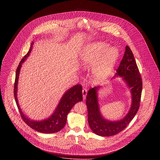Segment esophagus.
<instances>
[{"instance_id":"obj_1","label":"esophagus","mask_w":160,"mask_h":160,"mask_svg":"<svg viewBox=\"0 0 160 160\" xmlns=\"http://www.w3.org/2000/svg\"><path fill=\"white\" fill-rule=\"evenodd\" d=\"M82 94H83V100L85 99L86 98V95H87V89L83 88V91H82Z\"/></svg>"}]
</instances>
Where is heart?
<instances>
[{"label":"heart","mask_w":160,"mask_h":160,"mask_svg":"<svg viewBox=\"0 0 160 160\" xmlns=\"http://www.w3.org/2000/svg\"><path fill=\"white\" fill-rule=\"evenodd\" d=\"M102 42H95L85 46L80 53L81 65L91 68L93 78L99 82L105 80L112 72L118 57V50Z\"/></svg>","instance_id":"heart-1"}]
</instances>
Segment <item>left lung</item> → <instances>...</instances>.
<instances>
[{
  "mask_svg": "<svg viewBox=\"0 0 160 160\" xmlns=\"http://www.w3.org/2000/svg\"><path fill=\"white\" fill-rule=\"evenodd\" d=\"M120 77L130 89L131 104L128 112L118 121H110L101 114L98 91L101 87L96 86L89 90L86 104L88 110V122L92 131L102 137L112 136L125 129L138 112L142 89V80L133 53L128 46L125 47L122 61L116 70L114 78Z\"/></svg>",
  "mask_w": 160,
  "mask_h": 160,
  "instance_id": "obj_1",
  "label": "left lung"
}]
</instances>
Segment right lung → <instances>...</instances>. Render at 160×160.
I'll use <instances>...</instances> for the list:
<instances>
[{
  "label": "right lung",
  "mask_w": 160,
  "mask_h": 160,
  "mask_svg": "<svg viewBox=\"0 0 160 160\" xmlns=\"http://www.w3.org/2000/svg\"><path fill=\"white\" fill-rule=\"evenodd\" d=\"M33 44L34 42L32 41L29 52L23 57L16 70L14 91L15 102L24 122L32 129L45 134L58 132L65 127L67 121V116L71 108L78 102L82 101V86L80 84H76L65 92L62 97L53 113L48 118L41 121H35L31 119L28 116L25 115L18 103L17 97L18 82L22 63L29 56Z\"/></svg>",
  "instance_id": "1"
}]
</instances>
